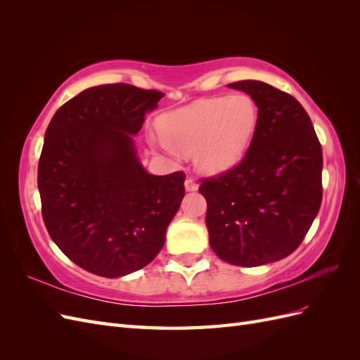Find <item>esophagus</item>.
<instances>
[{"label":"esophagus","mask_w":360,"mask_h":360,"mask_svg":"<svg viewBox=\"0 0 360 360\" xmlns=\"http://www.w3.org/2000/svg\"><path fill=\"white\" fill-rule=\"evenodd\" d=\"M184 188H186V191H197L198 184L193 179H186L184 180Z\"/></svg>","instance_id":"1"}]
</instances>
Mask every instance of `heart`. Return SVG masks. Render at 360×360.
I'll return each mask as SVG.
<instances>
[{"label":"heart","instance_id":"heart-1","mask_svg":"<svg viewBox=\"0 0 360 360\" xmlns=\"http://www.w3.org/2000/svg\"><path fill=\"white\" fill-rule=\"evenodd\" d=\"M258 123V108L248 94L214 97L160 118V135L150 134L155 150L193 155L207 172H219L240 159Z\"/></svg>","mask_w":360,"mask_h":360}]
</instances>
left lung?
<instances>
[{"mask_svg":"<svg viewBox=\"0 0 360 360\" xmlns=\"http://www.w3.org/2000/svg\"><path fill=\"white\" fill-rule=\"evenodd\" d=\"M252 97L258 123L243 159L201 179L210 246L226 263L257 267L288 257L317 216L323 151L308 112L261 81L228 84Z\"/></svg>","mask_w":360,"mask_h":360,"instance_id":"left-lung-1","label":"left lung"}]
</instances>
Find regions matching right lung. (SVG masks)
<instances>
[{"label": "right lung", "instance_id": "right-lung-1", "mask_svg": "<svg viewBox=\"0 0 360 360\" xmlns=\"http://www.w3.org/2000/svg\"><path fill=\"white\" fill-rule=\"evenodd\" d=\"M163 96L129 84L91 86L46 129L37 171L43 222L63 254L90 274H132L165 243L186 176L148 174L132 141Z\"/></svg>", "mask_w": 360, "mask_h": 360}]
</instances>
